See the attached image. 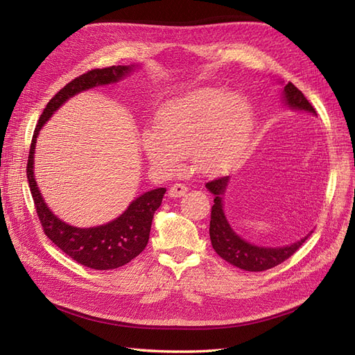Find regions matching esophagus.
I'll list each match as a JSON object with an SVG mask.
<instances>
[{"label": "esophagus", "mask_w": 355, "mask_h": 355, "mask_svg": "<svg viewBox=\"0 0 355 355\" xmlns=\"http://www.w3.org/2000/svg\"><path fill=\"white\" fill-rule=\"evenodd\" d=\"M187 191H188V187L185 184H173L168 189V196L173 198H179L182 196H185Z\"/></svg>", "instance_id": "34e87169"}]
</instances>
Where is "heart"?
I'll list each match as a JSON object with an SVG mask.
<instances>
[{
	"label": "heart",
	"instance_id": "b5f03b06",
	"mask_svg": "<svg viewBox=\"0 0 355 355\" xmlns=\"http://www.w3.org/2000/svg\"><path fill=\"white\" fill-rule=\"evenodd\" d=\"M158 132L144 133V151L153 163L176 170L185 155L206 173L235 166L249 148L253 111L239 94L219 89L189 93L159 112Z\"/></svg>",
	"mask_w": 355,
	"mask_h": 355
}]
</instances>
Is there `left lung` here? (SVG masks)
I'll list each match as a JSON object with an SVG mask.
<instances>
[{
    "label": "left lung",
    "instance_id": "1",
    "mask_svg": "<svg viewBox=\"0 0 355 355\" xmlns=\"http://www.w3.org/2000/svg\"><path fill=\"white\" fill-rule=\"evenodd\" d=\"M284 98L288 106L295 110H304L308 112L315 114L314 106L308 102L295 84L288 83L284 85ZM230 178L223 176L213 179L207 182V189L214 196V204L211 206L210 214V240L214 252H216L223 261L228 263L241 268L244 271L259 272L271 270V268L283 263L292 256L300 245L305 243V239L300 241L290 244L286 247H278V249H266V247H257L250 243L241 240L237 234H235L230 223L225 218V213L222 209V196L225 189H227ZM309 235V234H308Z\"/></svg>",
    "mask_w": 355,
    "mask_h": 355
}]
</instances>
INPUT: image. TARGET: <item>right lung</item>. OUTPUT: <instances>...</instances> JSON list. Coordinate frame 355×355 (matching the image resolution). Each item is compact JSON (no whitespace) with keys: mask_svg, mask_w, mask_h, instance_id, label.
I'll return each mask as SVG.
<instances>
[{"mask_svg":"<svg viewBox=\"0 0 355 355\" xmlns=\"http://www.w3.org/2000/svg\"><path fill=\"white\" fill-rule=\"evenodd\" d=\"M132 67H110L92 69L80 75L65 87L60 89L42 111L32 136L28 155L26 176L29 182L32 200L35 204L42 231L59 249L71 256L78 263L92 270H115L130 262L141 254L148 244L149 231L155 210L161 206L166 188H157L136 198L128 209L115 220L96 228H73L55 216L42 200L34 178V149L40 128L53 115L59 106L73 94L101 84H110L120 80Z\"/></svg>","mask_w":355,"mask_h":355,"instance_id":"obj_1","label":"right lung"}]
</instances>
